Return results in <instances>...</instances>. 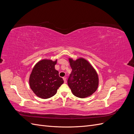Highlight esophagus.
I'll return each instance as SVG.
<instances>
[{
    "label": "esophagus",
    "mask_w": 134,
    "mask_h": 134,
    "mask_svg": "<svg viewBox=\"0 0 134 134\" xmlns=\"http://www.w3.org/2000/svg\"><path fill=\"white\" fill-rule=\"evenodd\" d=\"M63 79H64V83H66L67 82V81H66V78H65V77H64Z\"/></svg>",
    "instance_id": "34e87169"
}]
</instances>
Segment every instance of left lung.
<instances>
[{"label": "left lung", "instance_id": "left-lung-1", "mask_svg": "<svg viewBox=\"0 0 134 134\" xmlns=\"http://www.w3.org/2000/svg\"><path fill=\"white\" fill-rule=\"evenodd\" d=\"M72 71L68 84L75 96L84 98L91 96L98 88L99 79L96 70L83 58L69 59Z\"/></svg>", "mask_w": 134, "mask_h": 134}]
</instances>
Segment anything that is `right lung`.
Segmentation results:
<instances>
[{
    "label": "right lung",
    "mask_w": 134,
    "mask_h": 134,
    "mask_svg": "<svg viewBox=\"0 0 134 134\" xmlns=\"http://www.w3.org/2000/svg\"><path fill=\"white\" fill-rule=\"evenodd\" d=\"M57 60H40L34 67L29 79L31 90L37 97L42 99L49 98L57 93L58 88L64 83L55 69Z\"/></svg>",
    "instance_id": "right-lung-1"
}]
</instances>
